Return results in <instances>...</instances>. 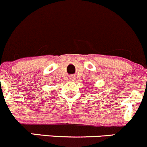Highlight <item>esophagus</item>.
<instances>
[{"label": "esophagus", "instance_id": "1", "mask_svg": "<svg viewBox=\"0 0 147 147\" xmlns=\"http://www.w3.org/2000/svg\"><path fill=\"white\" fill-rule=\"evenodd\" d=\"M70 79H71V80H75V78H74V76H71Z\"/></svg>", "mask_w": 147, "mask_h": 147}]
</instances>
